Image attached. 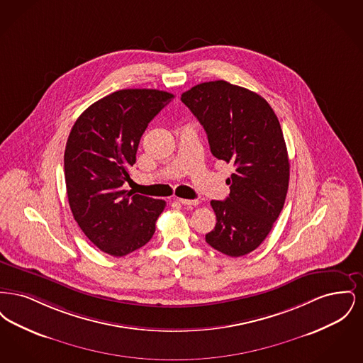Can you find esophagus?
Segmentation results:
<instances>
[{"label":"esophagus","instance_id":"obj_1","mask_svg":"<svg viewBox=\"0 0 363 363\" xmlns=\"http://www.w3.org/2000/svg\"><path fill=\"white\" fill-rule=\"evenodd\" d=\"M178 201L182 204V206H199V200H186V199H178Z\"/></svg>","mask_w":363,"mask_h":363}]
</instances>
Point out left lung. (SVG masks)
<instances>
[{
    "mask_svg": "<svg viewBox=\"0 0 363 363\" xmlns=\"http://www.w3.org/2000/svg\"><path fill=\"white\" fill-rule=\"evenodd\" d=\"M207 132L211 152L235 172L225 201L212 200L215 228L209 246L241 257L267 238L283 209L290 163L275 111L259 94L225 80L191 86L181 95Z\"/></svg>",
    "mask_w": 363,
    "mask_h": 363,
    "instance_id": "obj_1",
    "label": "left lung"
}]
</instances>
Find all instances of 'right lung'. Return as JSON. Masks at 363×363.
<instances>
[{"label": "right lung", "mask_w": 363, "mask_h": 363, "mask_svg": "<svg viewBox=\"0 0 363 363\" xmlns=\"http://www.w3.org/2000/svg\"><path fill=\"white\" fill-rule=\"evenodd\" d=\"M173 99L159 89H120L91 104L70 130L64 155L70 211L86 238L110 256L144 246L166 207L122 185L148 123Z\"/></svg>", "instance_id": "obj_1"}]
</instances>
